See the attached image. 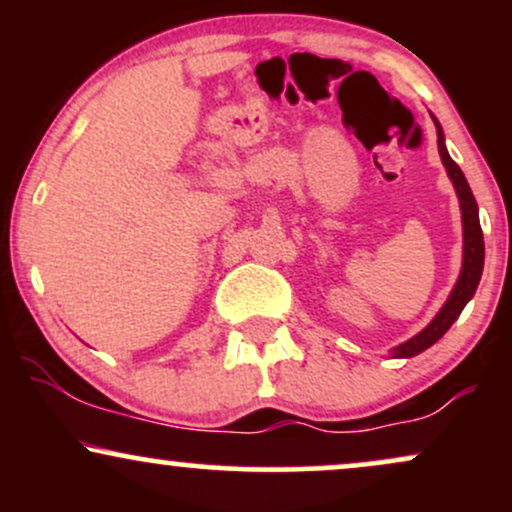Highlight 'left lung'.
<instances>
[{
    "instance_id": "obj_1",
    "label": "left lung",
    "mask_w": 512,
    "mask_h": 512,
    "mask_svg": "<svg viewBox=\"0 0 512 512\" xmlns=\"http://www.w3.org/2000/svg\"><path fill=\"white\" fill-rule=\"evenodd\" d=\"M433 117V125L438 129V154L440 161H443L445 170H448V178L452 180V187H455L457 199H460V211H462V269L460 276H457L455 286H452L448 301L443 303V308L438 310L436 317L421 330L419 334L402 342L395 349H390L392 358H411L421 351H426L428 346H433L443 337L445 332L450 330L452 322L460 317L464 310V305L472 301V296L477 293L481 272H484V233H481V223H479V207L477 199H474L472 190H469V182L464 178V173L452 161L448 149H445V134L440 122Z\"/></svg>"
}]
</instances>
